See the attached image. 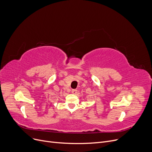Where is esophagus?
<instances>
[{
	"label": "esophagus",
	"mask_w": 152,
	"mask_h": 152,
	"mask_svg": "<svg viewBox=\"0 0 152 152\" xmlns=\"http://www.w3.org/2000/svg\"><path fill=\"white\" fill-rule=\"evenodd\" d=\"M72 93L74 94V95H75V94H77V90H75V89H72Z\"/></svg>",
	"instance_id": "34e87169"
}]
</instances>
